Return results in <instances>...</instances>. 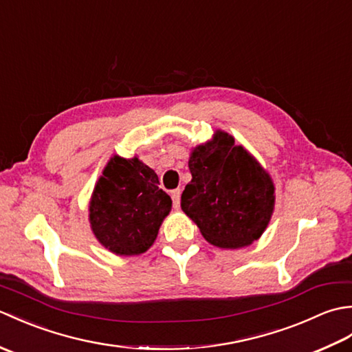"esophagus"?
<instances>
[{
  "label": "esophagus",
  "mask_w": 352,
  "mask_h": 352,
  "mask_svg": "<svg viewBox=\"0 0 352 352\" xmlns=\"http://www.w3.org/2000/svg\"><path fill=\"white\" fill-rule=\"evenodd\" d=\"M170 197H172V203H174V207H175V208L180 207V198H182L180 189L172 190V192H170Z\"/></svg>",
  "instance_id": "1"
}]
</instances>
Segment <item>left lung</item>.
I'll use <instances>...</instances> for the list:
<instances>
[{
    "label": "left lung",
    "mask_w": 352,
    "mask_h": 352,
    "mask_svg": "<svg viewBox=\"0 0 352 352\" xmlns=\"http://www.w3.org/2000/svg\"><path fill=\"white\" fill-rule=\"evenodd\" d=\"M190 183L182 208L207 242L219 248H241L263 233L274 210V184L260 164L218 131L189 159Z\"/></svg>",
    "instance_id": "1"
}]
</instances>
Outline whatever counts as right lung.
<instances>
[{
  "mask_svg": "<svg viewBox=\"0 0 352 352\" xmlns=\"http://www.w3.org/2000/svg\"><path fill=\"white\" fill-rule=\"evenodd\" d=\"M172 207L159 177L146 164L115 155L95 186L91 226L96 239L119 256H138L155 241Z\"/></svg>",
  "mask_w": 352,
  "mask_h": 352,
  "instance_id": "right-lung-1",
  "label": "right lung"
}]
</instances>
